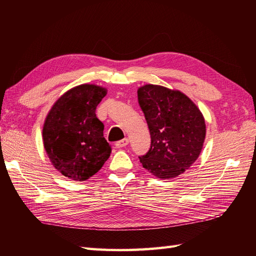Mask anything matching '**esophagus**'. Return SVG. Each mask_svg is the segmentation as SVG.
<instances>
[{"label":"esophagus","mask_w":256,"mask_h":256,"mask_svg":"<svg viewBox=\"0 0 256 256\" xmlns=\"http://www.w3.org/2000/svg\"><path fill=\"white\" fill-rule=\"evenodd\" d=\"M128 143H129V140H128L127 138H122V140H120V141H118V142H116V143H115V146L118 147V148H122V147L127 146Z\"/></svg>","instance_id":"esophagus-1"}]
</instances>
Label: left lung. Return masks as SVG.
Wrapping results in <instances>:
<instances>
[{
	"label": "left lung",
	"instance_id": "obj_1",
	"mask_svg": "<svg viewBox=\"0 0 256 256\" xmlns=\"http://www.w3.org/2000/svg\"><path fill=\"white\" fill-rule=\"evenodd\" d=\"M138 100L150 128V150L140 158L143 168L161 180H171L198 158L206 136L202 112L184 92L146 84Z\"/></svg>",
	"mask_w": 256,
	"mask_h": 256
}]
</instances>
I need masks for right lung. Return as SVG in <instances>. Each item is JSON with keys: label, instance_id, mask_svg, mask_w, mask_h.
Returning a JSON list of instances; mask_svg holds the SVG:
<instances>
[{"label": "right lung", "instance_id": "obj_1", "mask_svg": "<svg viewBox=\"0 0 256 256\" xmlns=\"http://www.w3.org/2000/svg\"><path fill=\"white\" fill-rule=\"evenodd\" d=\"M106 88L81 84L62 95L49 111L42 128L46 152L65 177L83 182L95 175L110 157L111 146L104 136V124L96 108Z\"/></svg>", "mask_w": 256, "mask_h": 256}]
</instances>
